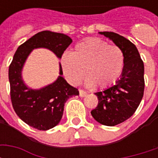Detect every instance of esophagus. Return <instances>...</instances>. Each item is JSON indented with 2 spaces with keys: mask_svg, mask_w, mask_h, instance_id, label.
<instances>
[{
  "mask_svg": "<svg viewBox=\"0 0 158 158\" xmlns=\"http://www.w3.org/2000/svg\"><path fill=\"white\" fill-rule=\"evenodd\" d=\"M86 95H87L86 91L83 90V89H79V96L80 97H85V96H86Z\"/></svg>",
  "mask_w": 158,
  "mask_h": 158,
  "instance_id": "obj_1",
  "label": "esophagus"
}]
</instances>
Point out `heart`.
I'll return each mask as SVG.
<instances>
[{
    "label": "heart",
    "instance_id": "obj_1",
    "mask_svg": "<svg viewBox=\"0 0 158 158\" xmlns=\"http://www.w3.org/2000/svg\"><path fill=\"white\" fill-rule=\"evenodd\" d=\"M124 63L122 49L99 38L77 44L71 54L65 53L61 57L62 73L73 85H79L85 74L87 85L108 87L121 76Z\"/></svg>",
    "mask_w": 158,
    "mask_h": 158
}]
</instances>
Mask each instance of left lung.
<instances>
[{"mask_svg":"<svg viewBox=\"0 0 158 158\" xmlns=\"http://www.w3.org/2000/svg\"><path fill=\"white\" fill-rule=\"evenodd\" d=\"M122 49L125 63L120 79L107 89L95 93L98 105L90 113L106 126H115L129 118L142 100L145 88L144 63L136 46L129 40L113 32H99Z\"/></svg>","mask_w":158,"mask_h":158,"instance_id":"obj_1","label":"left lung"}]
</instances>
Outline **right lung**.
Masks as SVG:
<instances>
[{
	"label": "right lung",
	"instance_id": "obj_1",
	"mask_svg": "<svg viewBox=\"0 0 158 158\" xmlns=\"http://www.w3.org/2000/svg\"><path fill=\"white\" fill-rule=\"evenodd\" d=\"M72 42V39L64 34L45 30L19 45L13 56L8 71L12 106L17 115L35 129L47 130L57 125L62 119L66 102L79 93L62 76L63 73L60 63V75L56 80L38 89L29 88L23 82V65L34 49H48L61 58Z\"/></svg>",
	"mask_w": 158,
	"mask_h": 158
}]
</instances>
